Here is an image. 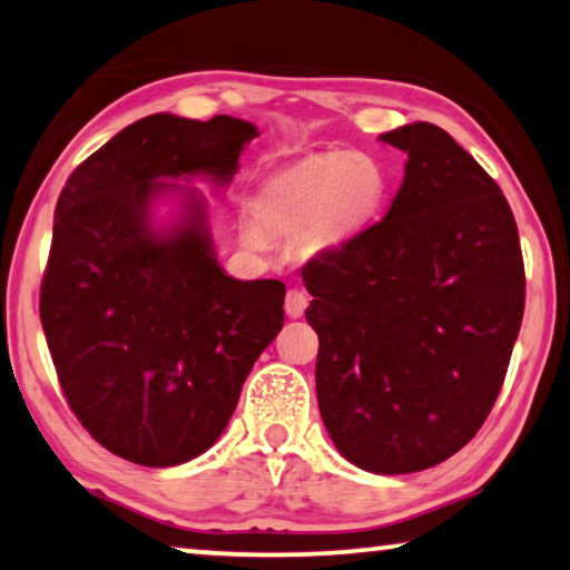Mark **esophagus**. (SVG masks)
<instances>
[{"instance_id": "1", "label": "esophagus", "mask_w": 570, "mask_h": 570, "mask_svg": "<svg viewBox=\"0 0 570 570\" xmlns=\"http://www.w3.org/2000/svg\"><path fill=\"white\" fill-rule=\"evenodd\" d=\"M305 308H308V295H305L303 291H298V287H291L285 295V313L291 318H301Z\"/></svg>"}]
</instances>
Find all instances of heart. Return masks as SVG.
Returning a JSON list of instances; mask_svg holds the SVG:
<instances>
[{
	"label": "heart",
	"mask_w": 570,
	"mask_h": 570,
	"mask_svg": "<svg viewBox=\"0 0 570 570\" xmlns=\"http://www.w3.org/2000/svg\"><path fill=\"white\" fill-rule=\"evenodd\" d=\"M387 195L383 164L370 154L332 151L313 156L257 189L254 213L269 230L308 226L316 249L336 246L357 236L377 216ZM244 238L262 244L257 226L244 224Z\"/></svg>",
	"instance_id": "heart-1"
}]
</instances>
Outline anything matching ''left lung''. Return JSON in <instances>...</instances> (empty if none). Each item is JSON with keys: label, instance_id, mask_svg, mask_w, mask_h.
Segmentation results:
<instances>
[{"label": "left lung", "instance_id": "left-lung-1", "mask_svg": "<svg viewBox=\"0 0 570 570\" xmlns=\"http://www.w3.org/2000/svg\"><path fill=\"white\" fill-rule=\"evenodd\" d=\"M381 141L409 154L385 218L301 277L328 436L357 468L399 475L455 455L491 414L524 262L504 193L448 130L411 122Z\"/></svg>", "mask_w": 570, "mask_h": 570}]
</instances>
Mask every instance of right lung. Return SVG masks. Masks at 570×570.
I'll list each match as a JSON object with an SVG mask.
<instances>
[{
  "label": "right lung",
  "mask_w": 570,
  "mask_h": 570,
  "mask_svg": "<svg viewBox=\"0 0 570 570\" xmlns=\"http://www.w3.org/2000/svg\"><path fill=\"white\" fill-rule=\"evenodd\" d=\"M254 136L230 115H148L81 161L56 203L40 324L66 403L130 463L169 468L203 455L283 328L285 285L228 277L203 197L161 183H230ZM171 188L186 197L184 220L156 232L150 203Z\"/></svg>",
  "instance_id": "obj_1"
}]
</instances>
